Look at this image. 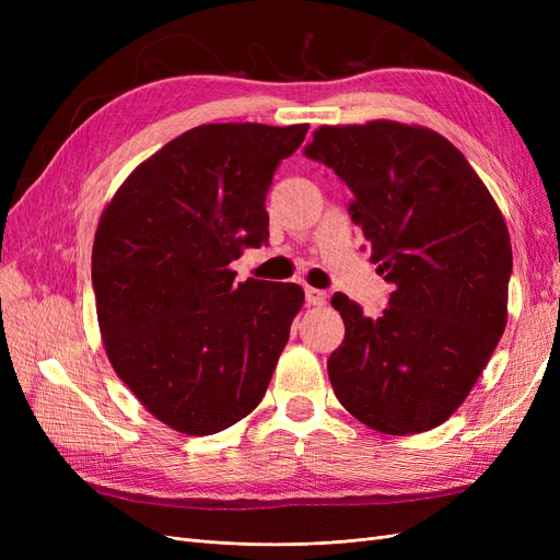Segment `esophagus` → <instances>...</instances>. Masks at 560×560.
<instances>
[{"label": "esophagus", "instance_id": "1", "mask_svg": "<svg viewBox=\"0 0 560 560\" xmlns=\"http://www.w3.org/2000/svg\"><path fill=\"white\" fill-rule=\"evenodd\" d=\"M306 303H308V306H325L327 292L315 290V287H306Z\"/></svg>", "mask_w": 560, "mask_h": 560}]
</instances>
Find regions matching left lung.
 <instances>
[{"label":"left lung","mask_w":560,"mask_h":560,"mask_svg":"<svg viewBox=\"0 0 560 560\" xmlns=\"http://www.w3.org/2000/svg\"><path fill=\"white\" fill-rule=\"evenodd\" d=\"M303 154L338 175L371 261L393 284L381 317L346 294L334 393L385 434L428 432L465 401L506 325L512 243L486 184L446 138L420 126H322Z\"/></svg>","instance_id":"1"}]
</instances>
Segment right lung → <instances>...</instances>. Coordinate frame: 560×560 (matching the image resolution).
I'll list each match as a JSON object with an SVG mask.
<instances>
[{"label": "right lung", "instance_id": "1", "mask_svg": "<svg viewBox=\"0 0 560 560\" xmlns=\"http://www.w3.org/2000/svg\"><path fill=\"white\" fill-rule=\"evenodd\" d=\"M308 126L208 124L135 167L100 217L93 292L107 358L149 413L206 436L257 409L292 319L294 282L229 268L268 243L266 194Z\"/></svg>", "mask_w": 560, "mask_h": 560}]
</instances>
